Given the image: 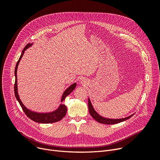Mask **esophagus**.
Returning <instances> with one entry per match:
<instances>
[{"mask_svg":"<svg viewBox=\"0 0 160 160\" xmlns=\"http://www.w3.org/2000/svg\"><path fill=\"white\" fill-rule=\"evenodd\" d=\"M81 83H83V82H84V81H83V80H81Z\"/></svg>","mask_w":160,"mask_h":160,"instance_id":"1","label":"esophagus"}]
</instances>
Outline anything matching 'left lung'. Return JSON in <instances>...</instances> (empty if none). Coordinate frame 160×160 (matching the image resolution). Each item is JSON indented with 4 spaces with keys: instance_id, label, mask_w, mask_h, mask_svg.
I'll use <instances>...</instances> for the list:
<instances>
[{
    "instance_id": "left-lung-1",
    "label": "left lung",
    "mask_w": 160,
    "mask_h": 160,
    "mask_svg": "<svg viewBox=\"0 0 160 160\" xmlns=\"http://www.w3.org/2000/svg\"><path fill=\"white\" fill-rule=\"evenodd\" d=\"M88 108H89V111L90 115L92 116L93 118L97 121V122L102 123V124H117L121 122L124 121L126 120H127L130 119V117H132L133 115H131L127 117H125V118H122V119H109V118H106V117H104L101 115H100L95 110V109L93 107V105H92L91 100L89 98H88Z\"/></svg>"
}]
</instances>
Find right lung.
Wrapping results in <instances>:
<instances>
[{"instance_id":"1","label":"right lung","mask_w":160,"mask_h":160,"mask_svg":"<svg viewBox=\"0 0 160 160\" xmlns=\"http://www.w3.org/2000/svg\"><path fill=\"white\" fill-rule=\"evenodd\" d=\"M33 43H28L26 47L24 48L22 50L21 55L19 59V60L18 61V63L16 64L15 66V84H14V93H15V96L18 100V101L19 102L20 106H21L22 109L23 110L24 112L27 115L28 117L36 122L39 123H43V124H47V123H53L58 122L59 121H60L62 119H63L65 117V115L67 113V107L65 104H61L59 106V107L56 109V110L53 112H47V113H39V112H33L32 110H28V109L25 107L24 105L22 104V101L21 100L19 94H18V78H17V71H18V65L21 61V59L22 58L24 51L26 50L27 48L30 47ZM76 86H77V83H74L72 85H71L68 88L65 89V91L63 92V93L62 95V98H61V102L64 101L65 98H66L67 96H68L71 92L75 89Z\"/></svg>"}]
</instances>
